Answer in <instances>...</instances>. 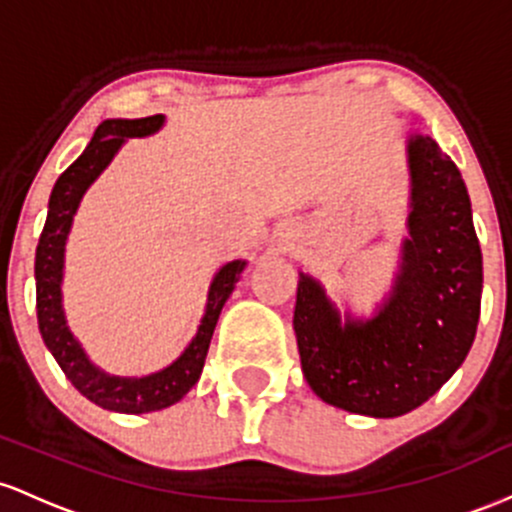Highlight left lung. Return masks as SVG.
<instances>
[{
	"instance_id": "obj_1",
	"label": "left lung",
	"mask_w": 512,
	"mask_h": 512,
	"mask_svg": "<svg viewBox=\"0 0 512 512\" xmlns=\"http://www.w3.org/2000/svg\"><path fill=\"white\" fill-rule=\"evenodd\" d=\"M409 166L411 237L380 312L341 326L317 280L300 275L292 319L314 394L375 418L409 413L438 392L467 358L481 312V246L462 174L423 135L409 140Z\"/></svg>"
}]
</instances>
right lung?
I'll list each match as a JSON object with an SVG mask.
<instances>
[{
	"label": "right lung",
	"instance_id": "add662e5",
	"mask_svg": "<svg viewBox=\"0 0 512 512\" xmlns=\"http://www.w3.org/2000/svg\"><path fill=\"white\" fill-rule=\"evenodd\" d=\"M162 123V116L103 120L82 152V157L70 169L62 171V176L57 179L53 193H50L48 220H45L36 249V307L40 336H43L45 346L53 353L57 365L67 375V380L74 384V389H79V394L99 404L101 409L118 413H149L166 409V406L176 404L191 392V387L200 380V372H203L212 331H215L222 307H225L227 297L234 290V283H237L246 266L244 261H232L220 268V273L215 275L210 285L205 317L200 321V329L195 333L191 346L183 350L176 363H171L162 372L137 377V380L111 377L106 372L96 370L86 360L82 346L74 341L70 329H67L65 314H62L60 295L65 241L67 234H70L74 212H77L86 188L106 169L113 154L125 142V137L152 135V132L162 128Z\"/></svg>",
	"mask_w": 512,
	"mask_h": 512
}]
</instances>
